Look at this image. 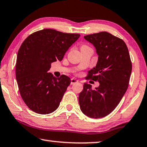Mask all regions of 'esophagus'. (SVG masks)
Segmentation results:
<instances>
[{
	"label": "esophagus",
	"mask_w": 147,
	"mask_h": 147,
	"mask_svg": "<svg viewBox=\"0 0 147 147\" xmlns=\"http://www.w3.org/2000/svg\"><path fill=\"white\" fill-rule=\"evenodd\" d=\"M76 82H78V80L75 79V78H71V84H73L74 83H76Z\"/></svg>",
	"instance_id": "esophagus-1"
}]
</instances>
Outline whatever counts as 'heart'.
<instances>
[{
  "label": "heart",
  "instance_id": "obj_1",
  "mask_svg": "<svg viewBox=\"0 0 147 147\" xmlns=\"http://www.w3.org/2000/svg\"><path fill=\"white\" fill-rule=\"evenodd\" d=\"M82 47H86V46H84H84H82Z\"/></svg>",
  "mask_w": 147,
  "mask_h": 147
}]
</instances>
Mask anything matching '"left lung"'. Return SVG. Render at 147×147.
Listing matches in <instances>:
<instances>
[{
  "instance_id": "1",
  "label": "left lung",
  "mask_w": 147,
  "mask_h": 147,
  "mask_svg": "<svg viewBox=\"0 0 147 147\" xmlns=\"http://www.w3.org/2000/svg\"><path fill=\"white\" fill-rule=\"evenodd\" d=\"M84 38L94 45L98 62L88 72L86 79L99 82V86L84 83L79 94L80 110L93 119L106 117L117 107L127 91L132 71L129 50L122 39L107 32L86 35Z\"/></svg>"
}]
</instances>
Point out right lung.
Wrapping results in <instances>:
<instances>
[{
	"label": "right lung",
	"mask_w": 147,
	"mask_h": 147,
	"mask_svg": "<svg viewBox=\"0 0 147 147\" xmlns=\"http://www.w3.org/2000/svg\"><path fill=\"white\" fill-rule=\"evenodd\" d=\"M79 34L43 29L30 34L22 43L17 54L16 78L22 100L28 108L41 115L57 110L71 78H56L51 73V63L63 60Z\"/></svg>",
	"instance_id": "add662e5"
}]
</instances>
